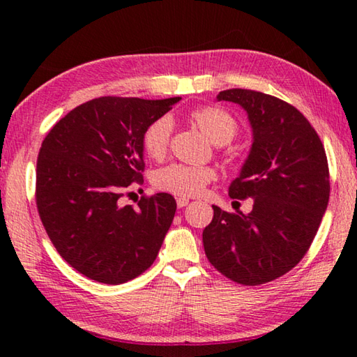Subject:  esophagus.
Returning a JSON list of instances; mask_svg holds the SVG:
<instances>
[{
	"mask_svg": "<svg viewBox=\"0 0 357 357\" xmlns=\"http://www.w3.org/2000/svg\"><path fill=\"white\" fill-rule=\"evenodd\" d=\"M176 204H178V208H184V206H187V204H189V198L179 197V198H176Z\"/></svg>",
	"mask_w": 357,
	"mask_h": 357,
	"instance_id": "esophagus-1",
	"label": "esophagus"
}]
</instances>
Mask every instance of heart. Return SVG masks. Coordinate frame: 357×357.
<instances>
[{"instance_id": "b5f03b06", "label": "heart", "mask_w": 357, "mask_h": 357, "mask_svg": "<svg viewBox=\"0 0 357 357\" xmlns=\"http://www.w3.org/2000/svg\"><path fill=\"white\" fill-rule=\"evenodd\" d=\"M189 118L193 124L215 144L231 142L239 132V124L231 113L219 107L204 105L192 110ZM172 137V121L167 116L154 119L142 135L144 154L154 160L164 159ZM217 173L211 167H190L172 164L160 168L154 174L155 189L178 197H195L204 187L213 183Z\"/></svg>"}]
</instances>
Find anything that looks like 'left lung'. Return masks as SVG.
Returning a JSON list of instances; mask_svg holds the SVG:
<instances>
[{"label":"left lung","mask_w":357,"mask_h":357,"mask_svg":"<svg viewBox=\"0 0 357 357\" xmlns=\"http://www.w3.org/2000/svg\"><path fill=\"white\" fill-rule=\"evenodd\" d=\"M217 99L249 114L252 149L228 193L253 198V208L233 214L213 206L204 253L227 279L263 285L291 271L310 249L329 202L328 157L317 130L288 102L238 88Z\"/></svg>","instance_id":"obj_1"}]
</instances>
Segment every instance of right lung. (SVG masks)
Listing matches in <instances>:
<instances>
[{"label":"right lung","instance_id":"1","mask_svg":"<svg viewBox=\"0 0 357 357\" xmlns=\"http://www.w3.org/2000/svg\"><path fill=\"white\" fill-rule=\"evenodd\" d=\"M181 98L105 96L75 107L42 142L36 204L59 255L88 279L119 285L144 273L159 253L176 202L170 193L123 204L143 183V130Z\"/></svg>","mask_w":357,"mask_h":357}]
</instances>
